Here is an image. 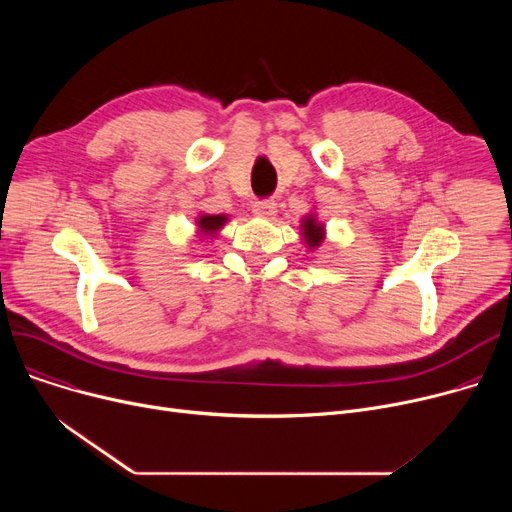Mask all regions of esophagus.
<instances>
[{
	"label": "esophagus",
	"instance_id": "obj_1",
	"mask_svg": "<svg viewBox=\"0 0 512 512\" xmlns=\"http://www.w3.org/2000/svg\"><path fill=\"white\" fill-rule=\"evenodd\" d=\"M276 211H278V205L274 201H270V199H267V201H257L253 205V213L259 215V218H274Z\"/></svg>",
	"mask_w": 512,
	"mask_h": 512
}]
</instances>
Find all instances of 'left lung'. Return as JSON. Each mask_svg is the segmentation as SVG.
Wrapping results in <instances>:
<instances>
[{"mask_svg": "<svg viewBox=\"0 0 512 512\" xmlns=\"http://www.w3.org/2000/svg\"><path fill=\"white\" fill-rule=\"evenodd\" d=\"M301 236L305 247L309 251H315L317 247H321V242L326 240V224H321L315 213H307L301 220Z\"/></svg>", "mask_w": 512, "mask_h": 512, "instance_id": "1", "label": "left lung"}]
</instances>
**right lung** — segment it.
I'll return each instance as SVG.
<instances>
[{"label":"right lung","mask_w":512,"mask_h":512,"mask_svg":"<svg viewBox=\"0 0 512 512\" xmlns=\"http://www.w3.org/2000/svg\"><path fill=\"white\" fill-rule=\"evenodd\" d=\"M228 220H230V218H228V215H224V213H218V215H213V213H201L199 218H197V222H195L197 234H199L201 238H215V236H218V232L226 226Z\"/></svg>","instance_id":"obj_1"}]
</instances>
